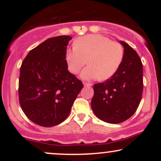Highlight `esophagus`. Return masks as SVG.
Segmentation results:
<instances>
[{
  "mask_svg": "<svg viewBox=\"0 0 161 161\" xmlns=\"http://www.w3.org/2000/svg\"><path fill=\"white\" fill-rule=\"evenodd\" d=\"M84 86H86V87H88V86H92V83H89V82H84Z\"/></svg>",
  "mask_w": 161,
  "mask_h": 161,
  "instance_id": "esophagus-1",
  "label": "esophagus"
}]
</instances>
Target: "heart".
Wrapping results in <instances>:
<instances>
[{"mask_svg": "<svg viewBox=\"0 0 161 161\" xmlns=\"http://www.w3.org/2000/svg\"><path fill=\"white\" fill-rule=\"evenodd\" d=\"M124 49L120 44L101 35H87L75 41V46L66 51V61L70 73L76 74L87 64L81 77L85 80L110 79L120 67Z\"/></svg>", "mask_w": 161, "mask_h": 161, "instance_id": "1", "label": "heart"}]
</instances>
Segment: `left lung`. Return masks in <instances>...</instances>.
Segmentation results:
<instances>
[{
    "mask_svg": "<svg viewBox=\"0 0 161 161\" xmlns=\"http://www.w3.org/2000/svg\"><path fill=\"white\" fill-rule=\"evenodd\" d=\"M117 72L104 82L94 85L92 109L97 118L116 124L130 118L137 110L143 91V67L139 56L128 44Z\"/></svg>",
    "mask_w": 161,
    "mask_h": 161,
    "instance_id": "left-lung-1",
    "label": "left lung"
}]
</instances>
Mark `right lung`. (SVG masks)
<instances>
[{
    "instance_id": "obj_1",
    "label": "right lung",
    "mask_w": 161,
    "mask_h": 161,
    "mask_svg": "<svg viewBox=\"0 0 161 161\" xmlns=\"http://www.w3.org/2000/svg\"><path fill=\"white\" fill-rule=\"evenodd\" d=\"M72 38H51L31 50L20 67L19 101L36 124L51 127L69 116L83 84L68 71L66 51Z\"/></svg>"
}]
</instances>
